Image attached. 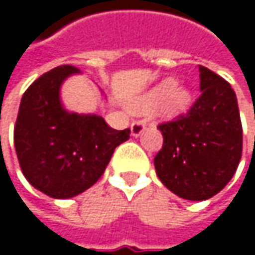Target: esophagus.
Segmentation results:
<instances>
[{
  "mask_svg": "<svg viewBox=\"0 0 255 255\" xmlns=\"http://www.w3.org/2000/svg\"><path fill=\"white\" fill-rule=\"evenodd\" d=\"M144 128H146V121L144 120H135L131 124V134L134 137H138L144 131Z\"/></svg>",
  "mask_w": 255,
  "mask_h": 255,
  "instance_id": "1",
  "label": "esophagus"
}]
</instances>
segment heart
Masks as SVG:
<instances>
[{
    "label": "heart",
    "instance_id": "heart-1",
    "mask_svg": "<svg viewBox=\"0 0 255 255\" xmlns=\"http://www.w3.org/2000/svg\"><path fill=\"white\" fill-rule=\"evenodd\" d=\"M177 82L174 79H165L146 93L135 105L137 111H150L159 106V114L167 118L177 117L184 112L190 105V93L183 88L176 87Z\"/></svg>",
    "mask_w": 255,
    "mask_h": 255
}]
</instances>
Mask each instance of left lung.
I'll list each match as a JSON object with an SVG mask.
<instances>
[{"mask_svg": "<svg viewBox=\"0 0 255 255\" xmlns=\"http://www.w3.org/2000/svg\"><path fill=\"white\" fill-rule=\"evenodd\" d=\"M201 96L186 114L162 123V149L153 164L159 180L189 201L217 195L233 177L242 156V124L233 88L199 66Z\"/></svg>", "mask_w": 255, "mask_h": 255, "instance_id": "8db88e82", "label": "left lung"}]
</instances>
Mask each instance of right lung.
I'll list each match as a JSON object with an SVG mask.
<instances>
[{
  "instance_id": "right-lung-1",
  "label": "right lung",
  "mask_w": 255,
  "mask_h": 255,
  "mask_svg": "<svg viewBox=\"0 0 255 255\" xmlns=\"http://www.w3.org/2000/svg\"><path fill=\"white\" fill-rule=\"evenodd\" d=\"M79 72L63 65L33 81L25 91L16 126L14 147L26 180L42 193L68 199L91 187L105 173L129 128L114 129L102 117L69 114L59 90Z\"/></svg>"
}]
</instances>
